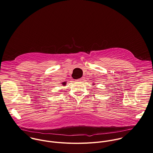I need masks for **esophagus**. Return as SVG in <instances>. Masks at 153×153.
<instances>
[{
  "label": "esophagus",
  "instance_id": "esophagus-1",
  "mask_svg": "<svg viewBox=\"0 0 153 153\" xmlns=\"http://www.w3.org/2000/svg\"><path fill=\"white\" fill-rule=\"evenodd\" d=\"M83 80H84V78L82 77V78H81V79H79L76 80V81H77V82H82Z\"/></svg>",
  "mask_w": 153,
  "mask_h": 153
}]
</instances>
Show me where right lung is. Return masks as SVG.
I'll return each instance as SVG.
<instances>
[{
  "label": "right lung",
  "instance_id": "add662e5",
  "mask_svg": "<svg viewBox=\"0 0 153 153\" xmlns=\"http://www.w3.org/2000/svg\"><path fill=\"white\" fill-rule=\"evenodd\" d=\"M62 84H63V85H65V82H64V83H62Z\"/></svg>",
  "mask_w": 153,
  "mask_h": 153
}]
</instances>
